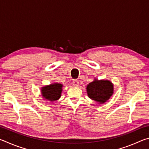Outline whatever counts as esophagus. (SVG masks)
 I'll list each match as a JSON object with an SVG mask.
<instances>
[{
    "mask_svg": "<svg viewBox=\"0 0 149 149\" xmlns=\"http://www.w3.org/2000/svg\"><path fill=\"white\" fill-rule=\"evenodd\" d=\"M73 85L75 87H77L79 86V81L77 79H74L73 81Z\"/></svg>",
    "mask_w": 149,
    "mask_h": 149,
    "instance_id": "esophagus-1",
    "label": "esophagus"
}]
</instances>
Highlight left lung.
<instances>
[{
  "instance_id": "1",
  "label": "left lung",
  "mask_w": 149,
  "mask_h": 149,
  "mask_svg": "<svg viewBox=\"0 0 149 149\" xmlns=\"http://www.w3.org/2000/svg\"><path fill=\"white\" fill-rule=\"evenodd\" d=\"M87 93L91 99L103 104L114 93V85L109 80L94 79L87 86Z\"/></svg>"
}]
</instances>
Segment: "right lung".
I'll list each match as a JSON object with an SVG mask.
<instances>
[{"label":"right lung","mask_w":149,"mask_h":149,"mask_svg":"<svg viewBox=\"0 0 149 149\" xmlns=\"http://www.w3.org/2000/svg\"><path fill=\"white\" fill-rule=\"evenodd\" d=\"M63 85L60 84H52L41 88V94L45 99L53 102L58 100L61 97Z\"/></svg>","instance_id":"obj_1"}]
</instances>
